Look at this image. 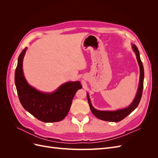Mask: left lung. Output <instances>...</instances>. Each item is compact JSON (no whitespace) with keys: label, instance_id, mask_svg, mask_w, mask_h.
<instances>
[{"label":"left lung","instance_id":"left-lung-1","mask_svg":"<svg viewBox=\"0 0 158 158\" xmlns=\"http://www.w3.org/2000/svg\"><path fill=\"white\" fill-rule=\"evenodd\" d=\"M132 49L134 52H135L136 54L138 63L140 66V72L139 85H138V89L137 91L136 97L130 106L127 108L118 109V110H117V111H99V110L95 109L92 106V103H91L89 95L88 94H87V99H88L91 111H92V113L95 117H98L99 119H101V120L110 121V122L121 121L123 118H125L127 116H128L131 113H132L134 110L138 107V104H139L140 102L142 95L143 86H144V67H143V64L140 57L139 51H138L137 47L135 45H132Z\"/></svg>","mask_w":158,"mask_h":158}]
</instances>
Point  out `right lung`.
Returning a JSON list of instances; mask_svg holds the SVG:
<instances>
[{
    "mask_svg": "<svg viewBox=\"0 0 158 158\" xmlns=\"http://www.w3.org/2000/svg\"><path fill=\"white\" fill-rule=\"evenodd\" d=\"M27 48L19 55L15 71V84L23 107L38 120L44 123L59 122L67 115L76 92L82 88L79 81L66 82L54 92L44 93L27 82L22 63Z\"/></svg>",
    "mask_w": 158,
    "mask_h": 158,
    "instance_id": "1",
    "label": "right lung"
}]
</instances>
